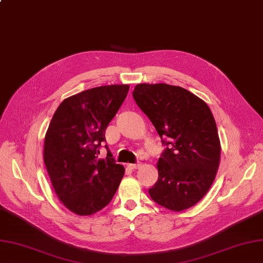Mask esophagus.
Wrapping results in <instances>:
<instances>
[{
  "mask_svg": "<svg viewBox=\"0 0 263 263\" xmlns=\"http://www.w3.org/2000/svg\"><path fill=\"white\" fill-rule=\"evenodd\" d=\"M128 167H129L130 170H137L139 168L140 166H142V163H137V164H127Z\"/></svg>",
  "mask_w": 263,
  "mask_h": 263,
  "instance_id": "1",
  "label": "esophagus"
}]
</instances>
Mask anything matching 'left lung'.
Segmentation results:
<instances>
[{"mask_svg": "<svg viewBox=\"0 0 263 263\" xmlns=\"http://www.w3.org/2000/svg\"><path fill=\"white\" fill-rule=\"evenodd\" d=\"M133 96L167 146L158 159L151 197L175 212L194 206L209 192L220 165L221 143L210 107L186 89L167 83H139Z\"/></svg>", "mask_w": 263, "mask_h": 263, "instance_id": "obj_1", "label": "left lung"}]
</instances>
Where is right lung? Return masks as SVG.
Masks as SVG:
<instances>
[{"instance_id": "right-lung-1", "label": "right lung", "mask_w": 263, "mask_h": 263, "mask_svg": "<svg viewBox=\"0 0 263 263\" xmlns=\"http://www.w3.org/2000/svg\"><path fill=\"white\" fill-rule=\"evenodd\" d=\"M128 90V85H109L70 96L50 121L43 161L58 198L77 215L107 206L124 177V166L115 163L110 152L106 158L98 154Z\"/></svg>"}]
</instances>
